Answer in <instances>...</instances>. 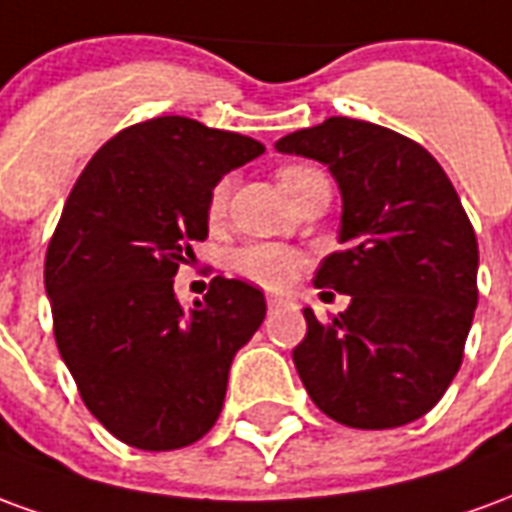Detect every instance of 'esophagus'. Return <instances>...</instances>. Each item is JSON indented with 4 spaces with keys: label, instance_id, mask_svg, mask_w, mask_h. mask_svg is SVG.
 Returning <instances> with one entry per match:
<instances>
[{
    "label": "esophagus",
    "instance_id": "1",
    "mask_svg": "<svg viewBox=\"0 0 512 512\" xmlns=\"http://www.w3.org/2000/svg\"><path fill=\"white\" fill-rule=\"evenodd\" d=\"M268 307H279L282 304V296H274V293H268Z\"/></svg>",
    "mask_w": 512,
    "mask_h": 512
}]
</instances>
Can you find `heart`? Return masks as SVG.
Masks as SVG:
<instances>
[{"instance_id": "b5f03b06", "label": "heart", "mask_w": 512, "mask_h": 512, "mask_svg": "<svg viewBox=\"0 0 512 512\" xmlns=\"http://www.w3.org/2000/svg\"><path fill=\"white\" fill-rule=\"evenodd\" d=\"M312 172L318 169L310 167H285L279 169V186L290 191L296 183L304 178H310ZM224 202H227V183H219L211 194L208 202V213L213 219L222 216ZM301 266V257L288 249V246L277 244H249L244 249H238L233 255V271L241 277L252 279L257 285H266V288H285L290 279L296 277V271Z\"/></svg>"}]
</instances>
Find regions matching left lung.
Instances as JSON below:
<instances>
[{
    "mask_svg": "<svg viewBox=\"0 0 512 512\" xmlns=\"http://www.w3.org/2000/svg\"><path fill=\"white\" fill-rule=\"evenodd\" d=\"M274 147L326 164L343 197V249L315 288L351 304L329 323L304 310L307 337L293 351L304 389L348 428L414 422L452 384L477 307V238L450 178L422 145L351 117Z\"/></svg>",
    "mask_w": 512,
    "mask_h": 512,
    "instance_id": "left-lung-1",
    "label": "left lung"
}]
</instances>
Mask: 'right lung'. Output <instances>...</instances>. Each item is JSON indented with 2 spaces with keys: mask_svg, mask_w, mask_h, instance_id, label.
<instances>
[{
  "mask_svg": "<svg viewBox=\"0 0 512 512\" xmlns=\"http://www.w3.org/2000/svg\"><path fill=\"white\" fill-rule=\"evenodd\" d=\"M266 147L189 117L112 136L84 167L46 252V296L62 362L84 406L136 450H178L219 419L233 356L266 318L241 279L213 277L186 310L172 290L208 202L230 169Z\"/></svg>",
  "mask_w": 512,
  "mask_h": 512,
  "instance_id": "right-lung-1",
  "label": "right lung"
}]
</instances>
